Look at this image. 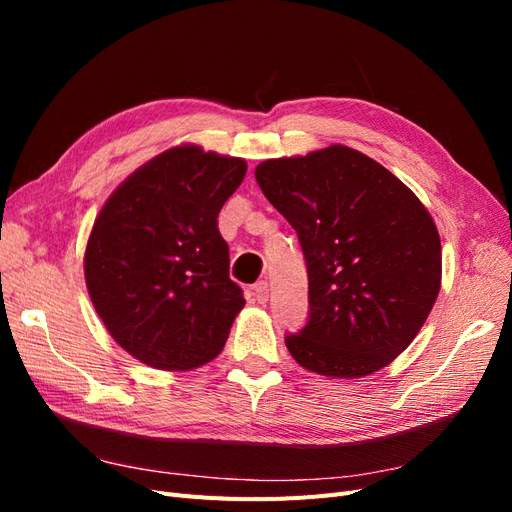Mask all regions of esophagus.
<instances>
[{
    "instance_id": "esophagus-1",
    "label": "esophagus",
    "mask_w": 512,
    "mask_h": 512,
    "mask_svg": "<svg viewBox=\"0 0 512 512\" xmlns=\"http://www.w3.org/2000/svg\"><path fill=\"white\" fill-rule=\"evenodd\" d=\"M252 294H254V299H256L258 303H267V301H269V284H267V282L254 284Z\"/></svg>"
}]
</instances>
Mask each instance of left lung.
I'll return each mask as SVG.
<instances>
[{"label": "left lung", "instance_id": "1", "mask_svg": "<svg viewBox=\"0 0 512 512\" xmlns=\"http://www.w3.org/2000/svg\"><path fill=\"white\" fill-rule=\"evenodd\" d=\"M254 175L297 230L307 265L309 316L286 335L292 359L329 378L389 365L440 292L442 247L429 211L382 164L344 145L265 160Z\"/></svg>", "mask_w": 512, "mask_h": 512}]
</instances>
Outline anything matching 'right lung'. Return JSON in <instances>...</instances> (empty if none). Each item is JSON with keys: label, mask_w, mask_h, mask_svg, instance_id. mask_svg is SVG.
I'll list each match as a JSON object with an SVG mask.
<instances>
[{"label": "right lung", "mask_w": 512, "mask_h": 512, "mask_svg": "<svg viewBox=\"0 0 512 512\" xmlns=\"http://www.w3.org/2000/svg\"><path fill=\"white\" fill-rule=\"evenodd\" d=\"M247 164L173 147L106 200L85 250V282L104 327L141 363L185 371L226 344L245 299L228 277L218 215Z\"/></svg>", "instance_id": "1"}]
</instances>
